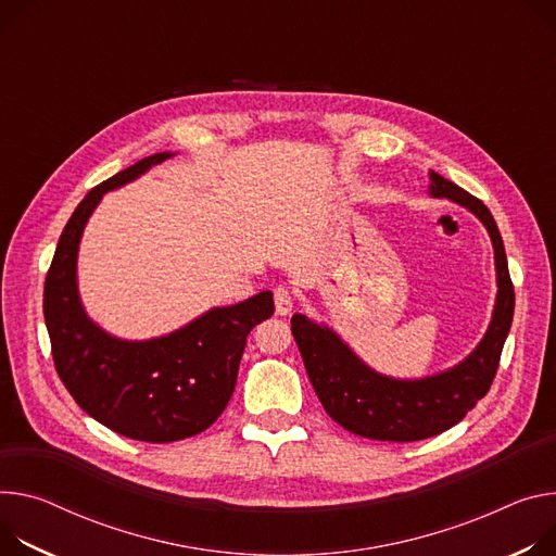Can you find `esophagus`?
I'll return each mask as SVG.
<instances>
[{"label": "esophagus", "mask_w": 556, "mask_h": 556, "mask_svg": "<svg viewBox=\"0 0 556 556\" xmlns=\"http://www.w3.org/2000/svg\"><path fill=\"white\" fill-rule=\"evenodd\" d=\"M273 299H275V311H277V315H288V313L292 311V306H294L292 292H290L288 288H283V286L275 288Z\"/></svg>", "instance_id": "esophagus-1"}]
</instances>
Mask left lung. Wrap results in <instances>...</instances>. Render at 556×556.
Returning a JSON list of instances; mask_svg holds the SVG:
<instances>
[{
    "label": "left lung",
    "mask_w": 556,
    "mask_h": 556,
    "mask_svg": "<svg viewBox=\"0 0 556 556\" xmlns=\"http://www.w3.org/2000/svg\"><path fill=\"white\" fill-rule=\"evenodd\" d=\"M430 194L447 197L475 213L494 245L496 304L485 337L459 366L426 379H392L368 368L330 328L292 317V337L324 410L345 430L377 441H421L457 426L494 381L513 326L515 286L506 248L481 199L430 170Z\"/></svg>",
    "instance_id": "1"
}]
</instances>
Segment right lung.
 I'll list each match as a JSON object with an SVG mask.
<instances>
[{
  "label": "right lung",
  "mask_w": 556,
  "mask_h": 556,
  "mask_svg": "<svg viewBox=\"0 0 556 556\" xmlns=\"http://www.w3.org/2000/svg\"><path fill=\"white\" fill-rule=\"evenodd\" d=\"M173 157L150 155L94 186L68 219L43 283V319L60 379L77 406L117 434L170 443L204 432L228 406L250 330L273 317V292L213 308L150 341L111 337L88 319L77 292V250L104 192Z\"/></svg>",
  "instance_id": "add662e5"
}]
</instances>
